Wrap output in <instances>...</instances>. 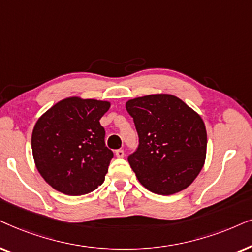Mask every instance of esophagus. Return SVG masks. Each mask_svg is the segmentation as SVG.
<instances>
[{"label":"esophagus","mask_w":252,"mask_h":252,"mask_svg":"<svg viewBox=\"0 0 252 252\" xmlns=\"http://www.w3.org/2000/svg\"><path fill=\"white\" fill-rule=\"evenodd\" d=\"M115 156L117 157V158H123L124 157V151L123 150H116L115 151Z\"/></svg>","instance_id":"34e87169"}]
</instances>
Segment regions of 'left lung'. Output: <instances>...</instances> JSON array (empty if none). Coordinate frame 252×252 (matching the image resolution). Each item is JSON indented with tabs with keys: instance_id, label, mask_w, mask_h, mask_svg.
Here are the masks:
<instances>
[{
	"instance_id": "obj_1",
	"label": "left lung",
	"mask_w": 252,
	"mask_h": 252,
	"mask_svg": "<svg viewBox=\"0 0 252 252\" xmlns=\"http://www.w3.org/2000/svg\"><path fill=\"white\" fill-rule=\"evenodd\" d=\"M126 108L139 137L138 147L128 157L139 182L163 196L189 187L206 158L207 135L202 117L172 94L131 99Z\"/></svg>"
}]
</instances>
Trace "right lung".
<instances>
[{
    "instance_id": "right-lung-1",
    "label": "right lung",
    "mask_w": 252,
    "mask_h": 252,
    "mask_svg": "<svg viewBox=\"0 0 252 252\" xmlns=\"http://www.w3.org/2000/svg\"><path fill=\"white\" fill-rule=\"evenodd\" d=\"M109 107L108 101L71 96L36 121L33 159L40 175L55 190L80 196L103 183L114 154L106 146L99 121Z\"/></svg>"
}]
</instances>
